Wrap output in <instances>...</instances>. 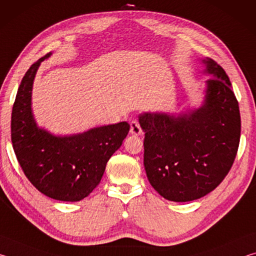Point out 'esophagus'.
<instances>
[{
	"instance_id": "1",
	"label": "esophagus",
	"mask_w": 256,
	"mask_h": 256,
	"mask_svg": "<svg viewBox=\"0 0 256 256\" xmlns=\"http://www.w3.org/2000/svg\"><path fill=\"white\" fill-rule=\"evenodd\" d=\"M131 128H130V133L132 134V136H141L142 134V128L140 126V124H138L136 120H132L131 122Z\"/></svg>"
}]
</instances>
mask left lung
Masks as SVG:
<instances>
[{"label": "left lung", "mask_w": 256, "mask_h": 256, "mask_svg": "<svg viewBox=\"0 0 256 256\" xmlns=\"http://www.w3.org/2000/svg\"><path fill=\"white\" fill-rule=\"evenodd\" d=\"M201 60L211 79L206 81L200 107L138 115L146 177L160 196L174 202L214 190L230 170L240 144V107L230 80L214 60Z\"/></svg>", "instance_id": "8db88e82"}]
</instances>
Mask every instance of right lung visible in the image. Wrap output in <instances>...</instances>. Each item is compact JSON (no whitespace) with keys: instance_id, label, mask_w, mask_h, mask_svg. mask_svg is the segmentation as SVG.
Masks as SVG:
<instances>
[{"instance_id":"right-lung-1","label":"right lung","mask_w":256,"mask_h":256,"mask_svg":"<svg viewBox=\"0 0 256 256\" xmlns=\"http://www.w3.org/2000/svg\"><path fill=\"white\" fill-rule=\"evenodd\" d=\"M34 63L19 86L11 118V140L21 168L34 188L58 201L76 202L99 184L106 164L130 131L128 122L55 136L37 125L32 107L34 76L42 60Z\"/></svg>"}]
</instances>
